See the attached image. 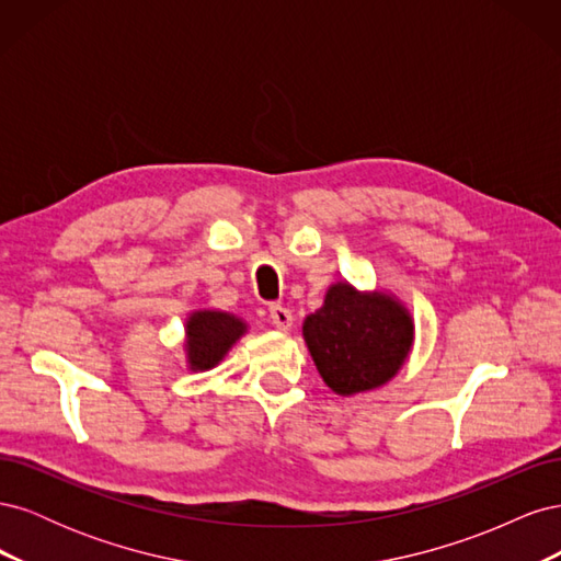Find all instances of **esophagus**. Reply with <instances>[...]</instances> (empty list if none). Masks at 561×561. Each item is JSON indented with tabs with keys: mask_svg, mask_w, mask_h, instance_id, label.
Masks as SVG:
<instances>
[{
	"mask_svg": "<svg viewBox=\"0 0 561 561\" xmlns=\"http://www.w3.org/2000/svg\"><path fill=\"white\" fill-rule=\"evenodd\" d=\"M268 318H271V322H274V328L276 330H290L293 328V311L290 309H285V307H280V304H274V307L268 309Z\"/></svg>",
	"mask_w": 561,
	"mask_h": 561,
	"instance_id": "34e87169",
	"label": "esophagus"
}]
</instances>
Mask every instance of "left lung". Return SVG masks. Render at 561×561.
Masks as SVG:
<instances>
[{
  "instance_id": "left-lung-1",
  "label": "left lung",
  "mask_w": 561,
  "mask_h": 561,
  "mask_svg": "<svg viewBox=\"0 0 561 561\" xmlns=\"http://www.w3.org/2000/svg\"><path fill=\"white\" fill-rule=\"evenodd\" d=\"M304 339L322 381L339 396H353L396 375L410 353L414 328L398 301L339 283L304 320Z\"/></svg>"
}]
</instances>
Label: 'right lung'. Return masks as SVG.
Wrapping results in <instances>:
<instances>
[{"mask_svg": "<svg viewBox=\"0 0 561 561\" xmlns=\"http://www.w3.org/2000/svg\"><path fill=\"white\" fill-rule=\"evenodd\" d=\"M245 332L243 320L222 311H198L186 322V348L192 369H210L225 358L231 344Z\"/></svg>", "mask_w": 561, "mask_h": 561, "instance_id": "add662e5", "label": "right lung"}]
</instances>
